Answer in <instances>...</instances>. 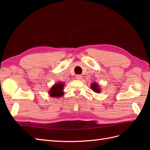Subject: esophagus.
<instances>
[{"mask_svg": "<svg viewBox=\"0 0 150 150\" xmlns=\"http://www.w3.org/2000/svg\"><path fill=\"white\" fill-rule=\"evenodd\" d=\"M82 78V76L81 75H76V79H78V80H81Z\"/></svg>", "mask_w": 150, "mask_h": 150, "instance_id": "obj_1", "label": "esophagus"}]
</instances>
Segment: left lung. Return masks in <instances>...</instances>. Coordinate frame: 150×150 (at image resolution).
Returning <instances> with one entry per match:
<instances>
[{"instance_id": "obj_1", "label": "left lung", "mask_w": 150, "mask_h": 150, "mask_svg": "<svg viewBox=\"0 0 150 150\" xmlns=\"http://www.w3.org/2000/svg\"><path fill=\"white\" fill-rule=\"evenodd\" d=\"M91 88H92V90H93L95 92H100V90L99 88H98V85L96 83H92L91 86Z\"/></svg>"}]
</instances>
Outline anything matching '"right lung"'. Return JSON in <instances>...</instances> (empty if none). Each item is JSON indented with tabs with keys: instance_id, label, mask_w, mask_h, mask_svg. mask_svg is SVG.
<instances>
[{
	"instance_id": "1",
	"label": "right lung",
	"mask_w": 150,
	"mask_h": 150,
	"mask_svg": "<svg viewBox=\"0 0 150 150\" xmlns=\"http://www.w3.org/2000/svg\"><path fill=\"white\" fill-rule=\"evenodd\" d=\"M63 87L64 86L62 83L55 84V85L53 86L49 92L50 96L56 97H62L63 95Z\"/></svg>"
}]
</instances>
